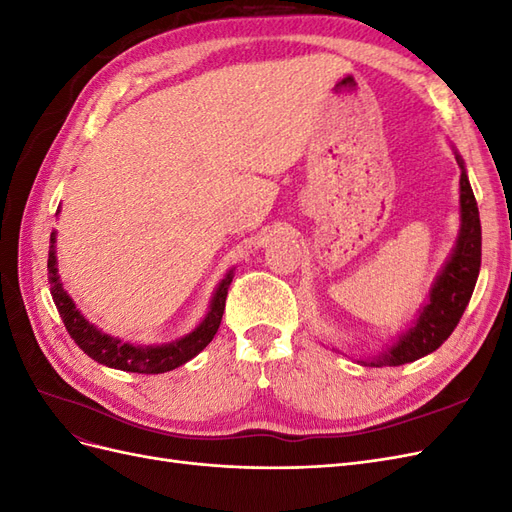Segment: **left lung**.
<instances>
[{
    "label": "left lung",
    "instance_id": "obj_1",
    "mask_svg": "<svg viewBox=\"0 0 512 512\" xmlns=\"http://www.w3.org/2000/svg\"><path fill=\"white\" fill-rule=\"evenodd\" d=\"M455 151V160L461 168L459 177V235L455 247L448 254L436 280L431 284L427 303L418 309L406 331H401L391 344L380 348L369 359H356V363L369 367H397L423 359L438 350L466 312L480 271V218L478 205L468 179L466 164Z\"/></svg>",
    "mask_w": 512,
    "mask_h": 512
}]
</instances>
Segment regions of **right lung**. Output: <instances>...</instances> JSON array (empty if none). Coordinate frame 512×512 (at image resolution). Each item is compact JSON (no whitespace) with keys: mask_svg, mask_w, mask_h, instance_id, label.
Returning a JSON list of instances; mask_svg holds the SVG:
<instances>
[{"mask_svg":"<svg viewBox=\"0 0 512 512\" xmlns=\"http://www.w3.org/2000/svg\"><path fill=\"white\" fill-rule=\"evenodd\" d=\"M55 243H57V230L51 232V245H49V284H51V294L57 305V312L61 320H64L70 337L74 339V344L100 365L121 369V371H138V374H164V371L177 369L179 365H185L190 359H194L200 350H205L209 346L213 335L218 333L222 314H224V305H226V294H228L235 269H230L224 275V280L215 286L211 303H209V312L196 324V329H192L188 335L175 339V342L141 346L132 342H121L119 337L104 333L81 314V309L76 307V303L72 301L64 284L59 280Z\"/></svg>","mask_w":512,"mask_h":512,"instance_id":"add662e5","label":"right lung"}]
</instances>
